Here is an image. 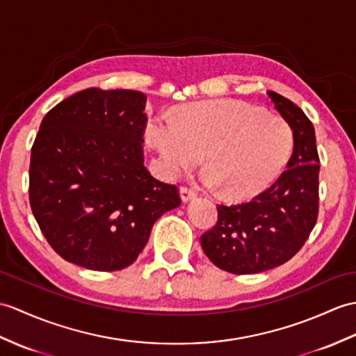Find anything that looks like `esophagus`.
Masks as SVG:
<instances>
[{"instance_id":"esophagus-1","label":"esophagus","mask_w":356,"mask_h":356,"mask_svg":"<svg viewBox=\"0 0 356 356\" xmlns=\"http://www.w3.org/2000/svg\"><path fill=\"white\" fill-rule=\"evenodd\" d=\"M180 195H181V200L188 202V200H191V198H194L197 195V193H195V189H193L191 186L184 185V186H180Z\"/></svg>"}]
</instances>
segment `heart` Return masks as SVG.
Segmentation results:
<instances>
[{"mask_svg": "<svg viewBox=\"0 0 356 356\" xmlns=\"http://www.w3.org/2000/svg\"><path fill=\"white\" fill-rule=\"evenodd\" d=\"M145 136L172 179L202 159L203 181L232 198L267 189L282 172L293 148V130L284 118L234 100L195 103L179 113L148 121Z\"/></svg>", "mask_w": 356, "mask_h": 356, "instance_id": "b5f03b06", "label": "heart"}]
</instances>
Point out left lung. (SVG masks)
Returning <instances> with one entry per match:
<instances>
[{
  "label": "left lung",
  "mask_w": 356,
  "mask_h": 356,
  "mask_svg": "<svg viewBox=\"0 0 356 356\" xmlns=\"http://www.w3.org/2000/svg\"><path fill=\"white\" fill-rule=\"evenodd\" d=\"M267 94L293 129L294 148L286 170L250 202L218 204L217 225L200 236L213 266L232 275H254L290 261L318 217L320 159L312 122L288 98Z\"/></svg>",
  "instance_id": "8db88e82"
}]
</instances>
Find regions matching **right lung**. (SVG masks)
<instances>
[{"mask_svg": "<svg viewBox=\"0 0 356 356\" xmlns=\"http://www.w3.org/2000/svg\"><path fill=\"white\" fill-rule=\"evenodd\" d=\"M147 97L89 88L56 104L31 147L29 197L48 244L95 271L135 262L179 188L144 165Z\"/></svg>", "mask_w": 356, "mask_h": 356, "instance_id": "1", "label": "right lung"}]
</instances>
